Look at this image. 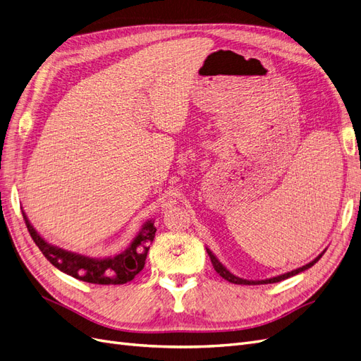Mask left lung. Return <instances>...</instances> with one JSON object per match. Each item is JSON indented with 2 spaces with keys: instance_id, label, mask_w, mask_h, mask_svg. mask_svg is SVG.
I'll list each match as a JSON object with an SVG mask.
<instances>
[{
  "instance_id": "obj_1",
  "label": "left lung",
  "mask_w": 361,
  "mask_h": 361,
  "mask_svg": "<svg viewBox=\"0 0 361 361\" xmlns=\"http://www.w3.org/2000/svg\"><path fill=\"white\" fill-rule=\"evenodd\" d=\"M206 251H207V256L211 257L214 269H215V271L218 272V274H220L224 280L231 281V283H235V285H268V283H277V281H281V280H286V279H289V277H292V276H297V274H300V272H302V271H305V269H309L310 267H313V265L316 264V262H318V260L322 257V255L325 253V250H324L318 257H314L312 262H309L307 265H304V267L297 268V269H293V271H289V272H285V274H280V276H277V277L265 279V280H247V279H241V277H238V276L232 274V272L228 271V269L221 264V262L216 259V256L212 253V251H211L209 248H206Z\"/></svg>"
}]
</instances>
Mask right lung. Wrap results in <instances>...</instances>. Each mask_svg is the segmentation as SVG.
Segmentation results:
<instances>
[{
	"label": "right lung",
	"mask_w": 361,
	"mask_h": 361,
	"mask_svg": "<svg viewBox=\"0 0 361 361\" xmlns=\"http://www.w3.org/2000/svg\"><path fill=\"white\" fill-rule=\"evenodd\" d=\"M24 220L28 232L36 243L39 250L43 253L51 264L57 269L63 271L64 274L72 276L78 280L94 283V285H123L133 280L138 272L145 268L146 256L150 248L152 241L155 238L157 227L154 221L147 220L141 226L140 232L133 239V243L125 248L122 253L110 257H89L84 255L73 253L52 245L43 239L30 220L27 214L23 211Z\"/></svg>",
	"instance_id": "obj_1"
}]
</instances>
